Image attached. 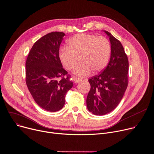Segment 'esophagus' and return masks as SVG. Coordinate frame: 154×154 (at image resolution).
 <instances>
[{"instance_id": "esophagus-1", "label": "esophagus", "mask_w": 154, "mask_h": 154, "mask_svg": "<svg viewBox=\"0 0 154 154\" xmlns=\"http://www.w3.org/2000/svg\"><path fill=\"white\" fill-rule=\"evenodd\" d=\"M74 82L75 84H77V83L80 82L82 80V79H80L79 77H74Z\"/></svg>"}]
</instances>
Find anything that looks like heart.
<instances>
[{
  "mask_svg": "<svg viewBox=\"0 0 154 154\" xmlns=\"http://www.w3.org/2000/svg\"><path fill=\"white\" fill-rule=\"evenodd\" d=\"M111 54L109 41L103 36L91 34H77L70 38L67 47L61 48L59 58L67 70H73L79 59L80 64L74 73L80 76H87L91 70L98 72L106 66Z\"/></svg>",
  "mask_w": 154,
  "mask_h": 154,
  "instance_id": "obj_1",
  "label": "heart"
}]
</instances>
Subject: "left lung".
Here are the masks:
<instances>
[{"label": "left lung", "instance_id": "1", "mask_svg": "<svg viewBox=\"0 0 154 154\" xmlns=\"http://www.w3.org/2000/svg\"><path fill=\"white\" fill-rule=\"evenodd\" d=\"M111 43L108 66L101 72L88 80L91 88L87 97V106L95 115L109 113L119 103L128 85L129 62L121 42L107 31Z\"/></svg>", "mask_w": 154, "mask_h": 154}]
</instances>
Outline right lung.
Returning a JSON list of instances; mask_svg holds the SVG:
<instances>
[{"instance_id":"obj_1","label":"right lung","mask_w":154,"mask_h":154,"mask_svg":"<svg viewBox=\"0 0 154 154\" xmlns=\"http://www.w3.org/2000/svg\"><path fill=\"white\" fill-rule=\"evenodd\" d=\"M64 36L59 32L43 36L35 43L26 61V84L30 94L40 107L51 112L63 108L67 92L73 86L59 58Z\"/></svg>"}]
</instances>
